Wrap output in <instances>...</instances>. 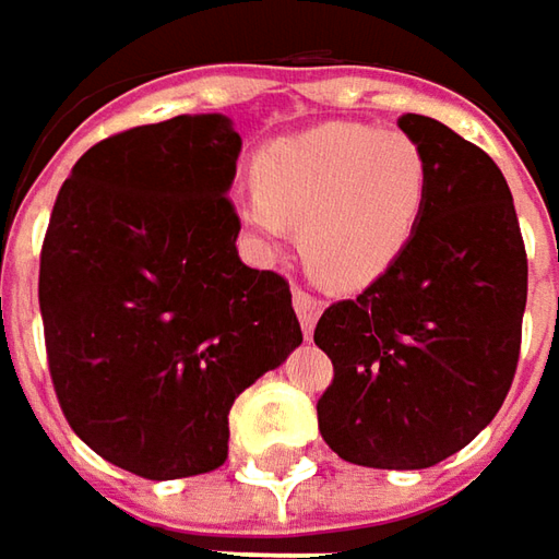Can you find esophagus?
<instances>
[{"instance_id": "34e87169", "label": "esophagus", "mask_w": 559, "mask_h": 559, "mask_svg": "<svg viewBox=\"0 0 559 559\" xmlns=\"http://www.w3.org/2000/svg\"><path fill=\"white\" fill-rule=\"evenodd\" d=\"M292 305H295V313H298V323H301L305 335H311L313 323H317V317L323 311V301L317 295H311V292L295 289L292 292Z\"/></svg>"}]
</instances>
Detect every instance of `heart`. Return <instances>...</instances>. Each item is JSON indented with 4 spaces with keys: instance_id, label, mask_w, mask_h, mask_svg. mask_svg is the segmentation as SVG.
<instances>
[{
    "instance_id": "1",
    "label": "heart",
    "mask_w": 559,
    "mask_h": 559,
    "mask_svg": "<svg viewBox=\"0 0 559 559\" xmlns=\"http://www.w3.org/2000/svg\"><path fill=\"white\" fill-rule=\"evenodd\" d=\"M254 183L236 214L264 246H280L286 224L301 226L313 276L333 289H364L414 242L432 167L404 130L323 123L267 145Z\"/></svg>"
}]
</instances>
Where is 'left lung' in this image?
Instances as JSON below:
<instances>
[{
    "label": "left lung",
    "mask_w": 559,
    "mask_h": 559,
    "mask_svg": "<svg viewBox=\"0 0 559 559\" xmlns=\"http://www.w3.org/2000/svg\"><path fill=\"white\" fill-rule=\"evenodd\" d=\"M397 127L429 155V204L397 264L320 317L313 342L335 376L317 423L342 461L426 469L501 411L520 360L528 264L498 164L439 120L401 115Z\"/></svg>",
    "instance_id": "obj_1"
}]
</instances>
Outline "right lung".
<instances>
[{
  "mask_svg": "<svg viewBox=\"0 0 559 559\" xmlns=\"http://www.w3.org/2000/svg\"><path fill=\"white\" fill-rule=\"evenodd\" d=\"M239 152L224 115L108 136L58 189L43 239L58 404L98 457L142 479L217 469L233 401L301 345L289 283L236 251Z\"/></svg>",
  "mask_w": 559,
  "mask_h": 559,
  "instance_id": "right-lung-1",
  "label": "right lung"
}]
</instances>
